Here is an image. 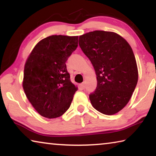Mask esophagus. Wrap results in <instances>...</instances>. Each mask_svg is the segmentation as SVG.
<instances>
[{"label": "esophagus", "mask_w": 156, "mask_h": 156, "mask_svg": "<svg viewBox=\"0 0 156 156\" xmlns=\"http://www.w3.org/2000/svg\"><path fill=\"white\" fill-rule=\"evenodd\" d=\"M80 86H81V87L83 88V89L85 88V83H82V84H80Z\"/></svg>", "instance_id": "obj_1"}]
</instances>
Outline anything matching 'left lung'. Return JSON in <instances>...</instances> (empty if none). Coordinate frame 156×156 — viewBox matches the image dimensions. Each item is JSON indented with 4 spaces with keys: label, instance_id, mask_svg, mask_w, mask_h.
Returning <instances> with one entry per match:
<instances>
[{
    "label": "left lung",
    "instance_id": "1",
    "mask_svg": "<svg viewBox=\"0 0 156 156\" xmlns=\"http://www.w3.org/2000/svg\"><path fill=\"white\" fill-rule=\"evenodd\" d=\"M79 45L97 76L96 89L89 94L92 106L105 115L120 112L138 83V67L131 46L118 34L100 30L80 36Z\"/></svg>",
    "mask_w": 156,
    "mask_h": 156
}]
</instances>
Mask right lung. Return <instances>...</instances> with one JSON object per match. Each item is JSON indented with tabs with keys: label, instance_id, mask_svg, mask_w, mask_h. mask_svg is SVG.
Returning <instances> with one entry per match:
<instances>
[{
	"label": "right lung",
	"instance_id": "right-lung-1",
	"mask_svg": "<svg viewBox=\"0 0 156 156\" xmlns=\"http://www.w3.org/2000/svg\"><path fill=\"white\" fill-rule=\"evenodd\" d=\"M78 36L53 35L34 47L26 61L23 87L29 101L47 118L61 116L78 88L70 80L66 62L78 47Z\"/></svg>",
	"mask_w": 156,
	"mask_h": 156
}]
</instances>
